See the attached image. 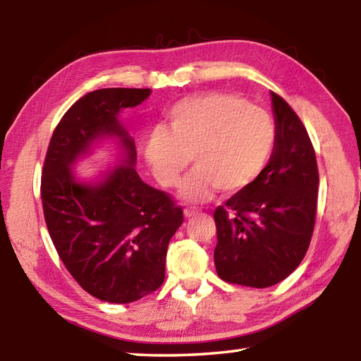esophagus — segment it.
I'll list each match as a JSON object with an SVG mask.
<instances>
[{
    "mask_svg": "<svg viewBox=\"0 0 361 361\" xmlns=\"http://www.w3.org/2000/svg\"><path fill=\"white\" fill-rule=\"evenodd\" d=\"M197 213H199V210L195 209V207H186V209H185V216H186V218L197 215Z\"/></svg>",
    "mask_w": 361,
    "mask_h": 361,
    "instance_id": "1",
    "label": "esophagus"
}]
</instances>
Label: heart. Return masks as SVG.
Instances as JSON below:
<instances>
[{"label": "heart", "mask_w": 361, "mask_h": 361, "mask_svg": "<svg viewBox=\"0 0 361 361\" xmlns=\"http://www.w3.org/2000/svg\"><path fill=\"white\" fill-rule=\"evenodd\" d=\"M277 142L267 111L232 94L210 92L183 99L170 108L169 130L159 127L145 146L156 180L178 185L191 157L197 167L183 183L181 195L202 200L219 188L237 192L266 169Z\"/></svg>", "instance_id": "obj_1"}]
</instances>
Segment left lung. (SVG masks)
Returning <instances> with one entry per match:
<instances>
[{
	"label": "left lung",
	"mask_w": 361,
	"mask_h": 361,
	"mask_svg": "<svg viewBox=\"0 0 361 361\" xmlns=\"http://www.w3.org/2000/svg\"><path fill=\"white\" fill-rule=\"evenodd\" d=\"M277 142L252 185L215 210V266L224 282L266 288L301 264L315 226L319 169L304 124L271 92Z\"/></svg>",
	"instance_id": "left-lung-1"
}]
</instances>
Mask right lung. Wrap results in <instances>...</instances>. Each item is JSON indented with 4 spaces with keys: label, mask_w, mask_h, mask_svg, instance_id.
<instances>
[{
    "label": "right lung",
    "mask_w": 361,
    "mask_h": 361,
    "mask_svg": "<svg viewBox=\"0 0 361 361\" xmlns=\"http://www.w3.org/2000/svg\"><path fill=\"white\" fill-rule=\"evenodd\" d=\"M149 89H100L79 99L52 133L41 176L47 231L60 259L97 299L127 304L156 291L183 210L167 192L142 181L135 143L119 124L121 109L137 106ZM102 136H118L125 161L97 183L75 180L71 166Z\"/></svg>",
    "instance_id": "1"
}]
</instances>
